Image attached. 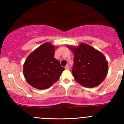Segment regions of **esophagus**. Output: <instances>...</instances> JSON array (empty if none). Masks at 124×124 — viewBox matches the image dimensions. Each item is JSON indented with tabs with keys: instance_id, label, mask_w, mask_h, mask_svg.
I'll use <instances>...</instances> for the list:
<instances>
[{
	"instance_id": "esophagus-1",
	"label": "esophagus",
	"mask_w": 124,
	"mask_h": 124,
	"mask_svg": "<svg viewBox=\"0 0 124 124\" xmlns=\"http://www.w3.org/2000/svg\"><path fill=\"white\" fill-rule=\"evenodd\" d=\"M65 68V70H69V66H68V65H67Z\"/></svg>"
}]
</instances>
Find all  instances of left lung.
<instances>
[{"instance_id":"left-lung-1","label":"left lung","mask_w":124,"mask_h":124,"mask_svg":"<svg viewBox=\"0 0 124 124\" xmlns=\"http://www.w3.org/2000/svg\"><path fill=\"white\" fill-rule=\"evenodd\" d=\"M68 48L74 53L72 74L74 79L86 87H95L102 83L108 72L106 57L86 44Z\"/></svg>"}]
</instances>
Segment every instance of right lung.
<instances>
[{
    "label": "right lung",
    "mask_w": 124,
    "mask_h": 124,
    "mask_svg": "<svg viewBox=\"0 0 124 124\" xmlns=\"http://www.w3.org/2000/svg\"><path fill=\"white\" fill-rule=\"evenodd\" d=\"M54 47L46 42L29 54L23 65L24 76L35 88L45 89L59 78L65 68L54 58Z\"/></svg>",
    "instance_id": "add662e5"
}]
</instances>
